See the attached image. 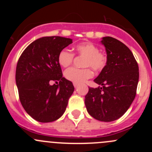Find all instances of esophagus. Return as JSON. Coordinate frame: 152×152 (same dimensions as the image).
I'll use <instances>...</instances> for the list:
<instances>
[{"instance_id":"34e87169","label":"esophagus","mask_w":152,"mask_h":152,"mask_svg":"<svg viewBox=\"0 0 152 152\" xmlns=\"http://www.w3.org/2000/svg\"><path fill=\"white\" fill-rule=\"evenodd\" d=\"M73 86H74L75 88H76V87H77L78 86H79V85H78V84H76V83H73Z\"/></svg>"}]
</instances>
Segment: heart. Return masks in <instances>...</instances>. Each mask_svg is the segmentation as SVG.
<instances>
[{"instance_id":"b5f03b06","label":"heart","mask_w":152,"mask_h":152,"mask_svg":"<svg viewBox=\"0 0 152 152\" xmlns=\"http://www.w3.org/2000/svg\"><path fill=\"white\" fill-rule=\"evenodd\" d=\"M76 53L85 56L82 65L83 68L70 67L65 72L67 80L76 84H81L93 76L92 67L96 71H100L104 68L107 62V56L100 52L99 48L90 42H84L75 46ZM74 53L67 49H62L58 55V62L62 67H67L73 62Z\"/></svg>"}]
</instances>
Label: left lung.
Here are the masks:
<instances>
[{
	"label": "left lung",
	"instance_id": "left-lung-1",
	"mask_svg": "<svg viewBox=\"0 0 152 152\" xmlns=\"http://www.w3.org/2000/svg\"><path fill=\"white\" fill-rule=\"evenodd\" d=\"M102 42L106 48L107 62L94 80L102 87H89L85 103L92 117L110 122L121 117L134 101L139 67L133 53L123 42L111 37H103Z\"/></svg>",
	"mask_w": 152,
	"mask_h": 152
}]
</instances>
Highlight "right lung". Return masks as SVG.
<instances>
[{
  "mask_svg": "<svg viewBox=\"0 0 152 152\" xmlns=\"http://www.w3.org/2000/svg\"><path fill=\"white\" fill-rule=\"evenodd\" d=\"M71 43L70 38L44 37L31 42L18 59L15 79L20 101L37 121L48 123L59 118L74 91L73 83L62 77L58 62L60 50ZM52 80L58 85L50 86Z\"/></svg>",
  "mask_w": 152,
  "mask_h": 152,
  "instance_id": "right-lung-1",
  "label": "right lung"
}]
</instances>
